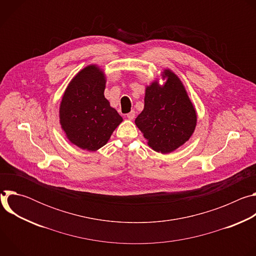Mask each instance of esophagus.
I'll return each mask as SVG.
<instances>
[{"mask_svg":"<svg viewBox=\"0 0 256 256\" xmlns=\"http://www.w3.org/2000/svg\"><path fill=\"white\" fill-rule=\"evenodd\" d=\"M126 116H128V120H134V116H136V112H134V110H132L130 114H126Z\"/></svg>","mask_w":256,"mask_h":256,"instance_id":"esophagus-1","label":"esophagus"}]
</instances>
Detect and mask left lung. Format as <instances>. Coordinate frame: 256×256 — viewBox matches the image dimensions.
Here are the masks:
<instances>
[{
    "instance_id": "left-lung-1",
    "label": "left lung",
    "mask_w": 256,
    "mask_h": 256,
    "mask_svg": "<svg viewBox=\"0 0 256 256\" xmlns=\"http://www.w3.org/2000/svg\"><path fill=\"white\" fill-rule=\"evenodd\" d=\"M146 88L142 112L134 122L150 147L162 154L175 151L190 140L196 126V112L180 79L170 70Z\"/></svg>"
}]
</instances>
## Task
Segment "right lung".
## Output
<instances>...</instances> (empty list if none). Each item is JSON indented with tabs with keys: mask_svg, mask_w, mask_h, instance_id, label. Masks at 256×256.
Listing matches in <instances>:
<instances>
[{
	"mask_svg": "<svg viewBox=\"0 0 256 256\" xmlns=\"http://www.w3.org/2000/svg\"><path fill=\"white\" fill-rule=\"evenodd\" d=\"M104 72L96 64L81 70L66 87L60 105V122L68 140L97 151L110 138L122 118L104 97Z\"/></svg>",
	"mask_w": 256,
	"mask_h": 256,
	"instance_id": "obj_1",
	"label": "right lung"
}]
</instances>
